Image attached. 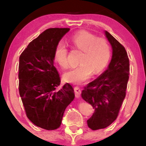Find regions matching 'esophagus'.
<instances>
[{"label": "esophagus", "mask_w": 146, "mask_h": 146, "mask_svg": "<svg viewBox=\"0 0 146 146\" xmlns=\"http://www.w3.org/2000/svg\"><path fill=\"white\" fill-rule=\"evenodd\" d=\"M74 91H75L76 97V98L80 97L81 95V90L80 89V88L78 87V86H75V87L74 88Z\"/></svg>", "instance_id": "obj_1"}]
</instances>
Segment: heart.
I'll return each instance as SVG.
<instances>
[{
	"instance_id": "b5f03b06",
	"label": "heart",
	"mask_w": 146,
	"mask_h": 146,
	"mask_svg": "<svg viewBox=\"0 0 146 146\" xmlns=\"http://www.w3.org/2000/svg\"><path fill=\"white\" fill-rule=\"evenodd\" d=\"M74 48L82 51L77 67L71 69L64 73L66 81L71 83L80 84L84 82L93 75H97L104 69L111 56L110 46L108 41L97 38L88 31H82L76 33L70 40ZM68 49L62 42L56 46L55 51L56 61L62 68L69 67L67 58Z\"/></svg>"
}]
</instances>
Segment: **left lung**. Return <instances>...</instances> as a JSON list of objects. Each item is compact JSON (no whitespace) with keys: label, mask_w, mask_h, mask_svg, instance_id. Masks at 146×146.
Returning <instances> with one entry per match:
<instances>
[{"label":"left lung","mask_w":146,"mask_h":146,"mask_svg":"<svg viewBox=\"0 0 146 146\" xmlns=\"http://www.w3.org/2000/svg\"><path fill=\"white\" fill-rule=\"evenodd\" d=\"M104 33L112 47L111 60L107 70L89 83L81 95L95 109L87 121L92 130L107 127L116 120L129 80V61L124 47L107 31Z\"/></svg>","instance_id":"8db88e82"}]
</instances>
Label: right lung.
Returning <instances> with one entry per match:
<instances>
[{"label": "right lung", "instance_id": "obj_1", "mask_svg": "<svg viewBox=\"0 0 146 146\" xmlns=\"http://www.w3.org/2000/svg\"><path fill=\"white\" fill-rule=\"evenodd\" d=\"M70 28H50L32 40L19 57V93L29 120L46 130L60 127L66 108L75 98L72 86L59 88L54 66L55 48Z\"/></svg>", "mask_w": 146, "mask_h": 146}]
</instances>
